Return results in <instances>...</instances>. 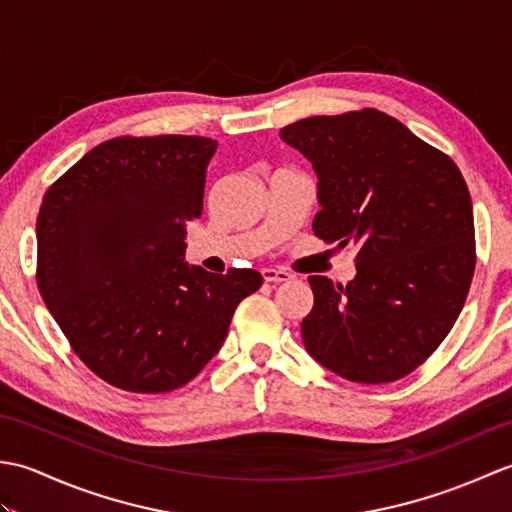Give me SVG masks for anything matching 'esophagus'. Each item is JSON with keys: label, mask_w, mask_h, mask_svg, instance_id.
<instances>
[{"label": "esophagus", "mask_w": 512, "mask_h": 512, "mask_svg": "<svg viewBox=\"0 0 512 512\" xmlns=\"http://www.w3.org/2000/svg\"><path fill=\"white\" fill-rule=\"evenodd\" d=\"M262 277H264V281H268V284H281V281L292 279L290 273H286V270H279V268H264Z\"/></svg>", "instance_id": "obj_1"}]
</instances>
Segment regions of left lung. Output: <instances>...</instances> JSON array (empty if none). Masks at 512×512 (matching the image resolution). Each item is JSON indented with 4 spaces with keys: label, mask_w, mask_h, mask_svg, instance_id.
<instances>
[{
    "label": "left lung",
    "mask_w": 512,
    "mask_h": 512,
    "mask_svg": "<svg viewBox=\"0 0 512 512\" xmlns=\"http://www.w3.org/2000/svg\"><path fill=\"white\" fill-rule=\"evenodd\" d=\"M281 140L317 171L314 235L356 248L350 284L308 277L306 350L352 383H394L438 350L469 295V187L447 154L374 107L303 118Z\"/></svg>",
    "instance_id": "1"
}]
</instances>
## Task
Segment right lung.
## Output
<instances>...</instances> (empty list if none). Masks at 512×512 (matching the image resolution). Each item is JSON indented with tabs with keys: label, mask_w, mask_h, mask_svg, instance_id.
I'll return each instance as SVG.
<instances>
[{
	"label": "right lung",
	"mask_w": 512,
	"mask_h": 512,
	"mask_svg": "<svg viewBox=\"0 0 512 512\" xmlns=\"http://www.w3.org/2000/svg\"><path fill=\"white\" fill-rule=\"evenodd\" d=\"M217 140L118 136L96 145L43 195L37 286L76 356L134 394H165L220 350L239 301L262 286L184 262L202 215Z\"/></svg>",
	"instance_id": "right-lung-1"
}]
</instances>
